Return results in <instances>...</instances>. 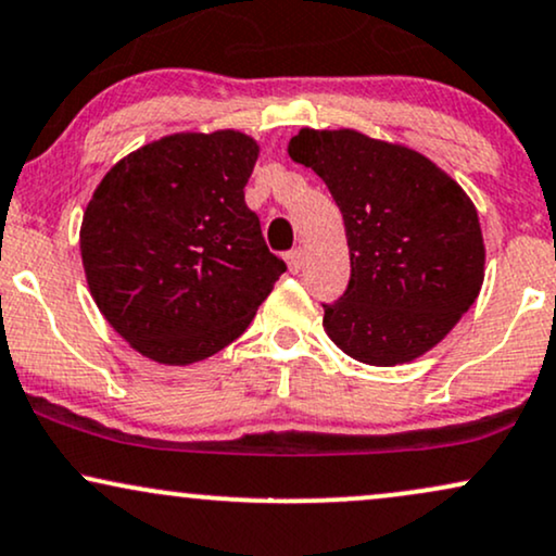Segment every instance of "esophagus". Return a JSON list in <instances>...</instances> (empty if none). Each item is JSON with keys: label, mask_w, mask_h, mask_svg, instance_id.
Here are the masks:
<instances>
[{"label": "esophagus", "mask_w": 556, "mask_h": 556, "mask_svg": "<svg viewBox=\"0 0 556 556\" xmlns=\"http://www.w3.org/2000/svg\"><path fill=\"white\" fill-rule=\"evenodd\" d=\"M285 261H287V269H290L292 274H298L300 269H303V264H305V251L298 245V249H292L290 253H287Z\"/></svg>", "instance_id": "esophagus-1"}]
</instances>
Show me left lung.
Wrapping results in <instances>:
<instances>
[{"label": "left lung", "instance_id": "8db88e82", "mask_svg": "<svg viewBox=\"0 0 556 556\" xmlns=\"http://www.w3.org/2000/svg\"><path fill=\"white\" fill-rule=\"evenodd\" d=\"M287 152L324 178L344 217L352 277L324 305L331 342L376 367L443 342L484 282L469 193L417 150L354 129H300Z\"/></svg>", "mask_w": 556, "mask_h": 556}]
</instances>
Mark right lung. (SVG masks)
Here are the masks:
<instances>
[{"mask_svg":"<svg viewBox=\"0 0 556 556\" xmlns=\"http://www.w3.org/2000/svg\"><path fill=\"white\" fill-rule=\"evenodd\" d=\"M256 160L243 131L168 134L118 160L92 191L79 227L87 287L152 363L225 350L287 269L245 206Z\"/></svg>","mask_w":556,"mask_h":556,"instance_id":"right-lung-1","label":"right lung"}]
</instances>
